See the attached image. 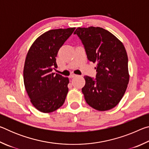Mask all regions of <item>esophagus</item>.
I'll use <instances>...</instances> for the list:
<instances>
[{
	"label": "esophagus",
	"mask_w": 149,
	"mask_h": 149,
	"mask_svg": "<svg viewBox=\"0 0 149 149\" xmlns=\"http://www.w3.org/2000/svg\"><path fill=\"white\" fill-rule=\"evenodd\" d=\"M76 76H77V75H76V74H72L71 75H70V78H73V77H76Z\"/></svg>",
	"instance_id": "34e87169"
}]
</instances>
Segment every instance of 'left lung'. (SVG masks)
Returning <instances> with one entry per match:
<instances>
[{
    "label": "left lung",
    "instance_id": "8db88e82",
    "mask_svg": "<svg viewBox=\"0 0 149 149\" xmlns=\"http://www.w3.org/2000/svg\"><path fill=\"white\" fill-rule=\"evenodd\" d=\"M74 34L84 45L87 59L97 64L96 78L84 77L85 85L81 90L86 102L99 111L112 109L122 99L129 83L125 47L102 27H78Z\"/></svg>",
    "mask_w": 149,
    "mask_h": 149
}]
</instances>
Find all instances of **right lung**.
<instances>
[{
    "instance_id": "add662e5",
    "label": "right lung",
    "mask_w": 149,
    "mask_h": 149,
    "mask_svg": "<svg viewBox=\"0 0 149 149\" xmlns=\"http://www.w3.org/2000/svg\"><path fill=\"white\" fill-rule=\"evenodd\" d=\"M75 27L49 30L39 36L27 52L24 81L32 104L40 112H54L64 103L68 92L67 77L53 73L58 52Z\"/></svg>"
}]
</instances>
